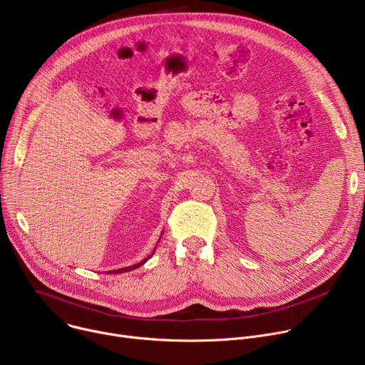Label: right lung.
<instances>
[{
	"label": "right lung",
	"mask_w": 365,
	"mask_h": 365,
	"mask_svg": "<svg viewBox=\"0 0 365 365\" xmlns=\"http://www.w3.org/2000/svg\"><path fill=\"white\" fill-rule=\"evenodd\" d=\"M162 235H163V232H162ZM160 241V240H159ZM155 250V248H154ZM154 254V251L147 257V258H144L143 262H140V263H137V264H133V266H128V267H123V269H117V270H110V272H107V274H118V273H125V272H130V270H135L137 267H140V266H143L148 258H151V255Z\"/></svg>",
	"instance_id": "1"
}]
</instances>
